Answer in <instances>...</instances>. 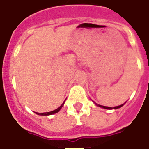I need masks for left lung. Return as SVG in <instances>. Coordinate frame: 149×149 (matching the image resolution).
<instances>
[{
	"label": "left lung",
	"mask_w": 149,
	"mask_h": 149,
	"mask_svg": "<svg viewBox=\"0 0 149 149\" xmlns=\"http://www.w3.org/2000/svg\"><path fill=\"white\" fill-rule=\"evenodd\" d=\"M99 107H103V108H105V109H113V107H105V106H102V105H98ZM122 105H120V106H118V107H113V109H118L119 108V107H122Z\"/></svg>",
	"instance_id": "1"
}]
</instances>
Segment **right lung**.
I'll use <instances>...</instances> for the list:
<instances>
[{
    "mask_svg": "<svg viewBox=\"0 0 149 149\" xmlns=\"http://www.w3.org/2000/svg\"><path fill=\"white\" fill-rule=\"evenodd\" d=\"M63 104H64V102H63V104H62V105H61V106L59 107L58 108L56 109L55 111H50V112H46V113H37V114H39V115H50V114H53V113H57V112H58V111H59V110H60V109L63 107Z\"/></svg>",
    "mask_w": 149,
    "mask_h": 149,
    "instance_id": "add662e5",
    "label": "right lung"
}]
</instances>
